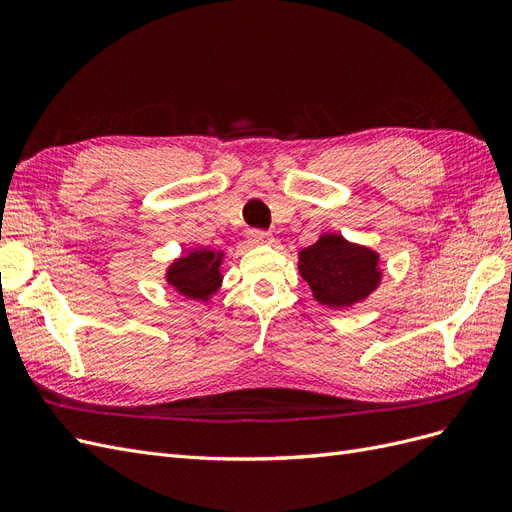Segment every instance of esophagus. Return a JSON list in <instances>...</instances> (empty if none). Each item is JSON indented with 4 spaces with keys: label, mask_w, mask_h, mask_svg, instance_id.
Here are the masks:
<instances>
[{
    "label": "esophagus",
    "mask_w": 512,
    "mask_h": 512,
    "mask_svg": "<svg viewBox=\"0 0 512 512\" xmlns=\"http://www.w3.org/2000/svg\"><path fill=\"white\" fill-rule=\"evenodd\" d=\"M250 243L252 245H269V243H273V237L265 230H252L250 232Z\"/></svg>",
    "instance_id": "esophagus-1"
}]
</instances>
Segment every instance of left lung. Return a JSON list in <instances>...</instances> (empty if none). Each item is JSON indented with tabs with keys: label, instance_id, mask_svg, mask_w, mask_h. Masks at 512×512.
Wrapping results in <instances>:
<instances>
[{
	"label": "left lung",
	"instance_id": "8db88e82",
	"mask_svg": "<svg viewBox=\"0 0 512 512\" xmlns=\"http://www.w3.org/2000/svg\"><path fill=\"white\" fill-rule=\"evenodd\" d=\"M380 256L342 235H322L299 252V273L320 305L352 307L380 286Z\"/></svg>",
	"mask_w": 512,
	"mask_h": 512
}]
</instances>
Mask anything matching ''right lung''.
Listing matches in <instances>:
<instances>
[{
  "instance_id": "1",
  "label": "right lung",
  "mask_w": 512,
  "mask_h": 512,
  "mask_svg": "<svg viewBox=\"0 0 512 512\" xmlns=\"http://www.w3.org/2000/svg\"><path fill=\"white\" fill-rule=\"evenodd\" d=\"M222 260L224 252H213L207 247L188 250V254L170 262V267L166 269V282L185 299L209 301L211 294L218 292L222 286Z\"/></svg>"
}]
</instances>
